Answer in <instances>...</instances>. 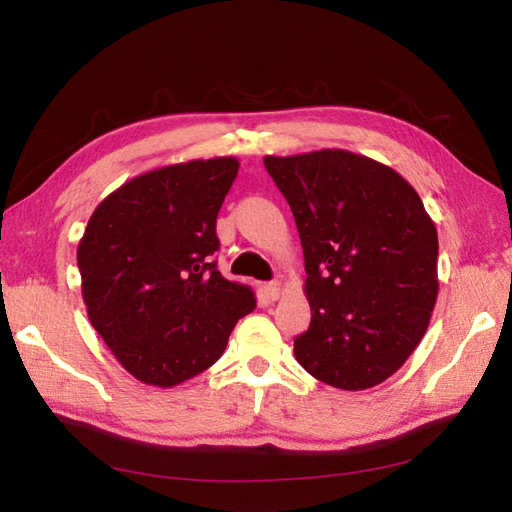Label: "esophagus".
Instances as JSON below:
<instances>
[{"label":"esophagus","mask_w":512,"mask_h":512,"mask_svg":"<svg viewBox=\"0 0 512 512\" xmlns=\"http://www.w3.org/2000/svg\"><path fill=\"white\" fill-rule=\"evenodd\" d=\"M265 293H267L269 300H278L282 295V282L280 280L269 282V285H265Z\"/></svg>","instance_id":"34e87169"}]
</instances>
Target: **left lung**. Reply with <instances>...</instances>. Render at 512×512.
Listing matches in <instances>:
<instances>
[{
    "instance_id": "obj_1",
    "label": "left lung",
    "mask_w": 512,
    "mask_h": 512,
    "mask_svg": "<svg viewBox=\"0 0 512 512\" xmlns=\"http://www.w3.org/2000/svg\"><path fill=\"white\" fill-rule=\"evenodd\" d=\"M304 252L309 331L300 366L339 390H368L425 337L438 298V232L394 168L344 149L265 157Z\"/></svg>"
}]
</instances>
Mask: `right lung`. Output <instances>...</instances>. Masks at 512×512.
I'll return each instance as SVG.
<instances>
[{"instance_id": "1", "label": "right lung", "mask_w": 512, "mask_h": 512, "mask_svg": "<svg viewBox=\"0 0 512 512\" xmlns=\"http://www.w3.org/2000/svg\"><path fill=\"white\" fill-rule=\"evenodd\" d=\"M236 157L190 160L129 179L98 203L78 243L87 317L135 379L173 388L217 363L256 295L225 280L217 214Z\"/></svg>"}]
</instances>
